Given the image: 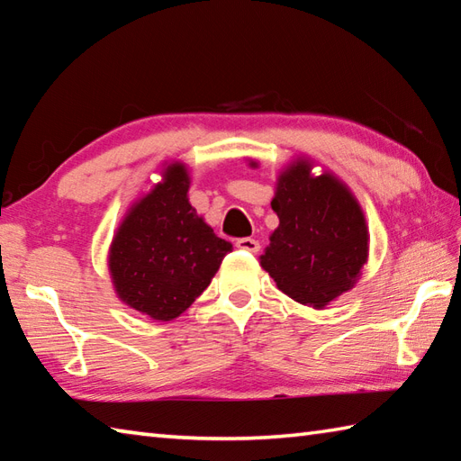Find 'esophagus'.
<instances>
[{"mask_svg":"<svg viewBox=\"0 0 461 461\" xmlns=\"http://www.w3.org/2000/svg\"><path fill=\"white\" fill-rule=\"evenodd\" d=\"M238 249H243V251H249V253H258L259 251V241L251 240V238H241L236 241Z\"/></svg>","mask_w":461,"mask_h":461,"instance_id":"34e87169","label":"esophagus"}]
</instances>
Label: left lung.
<instances>
[{
    "label": "left lung",
    "instance_id": "8db88e82",
    "mask_svg": "<svg viewBox=\"0 0 461 461\" xmlns=\"http://www.w3.org/2000/svg\"><path fill=\"white\" fill-rule=\"evenodd\" d=\"M251 168L259 162L249 158ZM307 154L287 162L277 174L271 208L279 225L259 256L277 289L293 301L325 309L357 285L368 261V223L347 182Z\"/></svg>",
    "mask_w": 461,
    "mask_h": 461
}]
</instances>
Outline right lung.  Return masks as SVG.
<instances>
[{
	"instance_id": "add662e5",
	"label": "right lung",
	"mask_w": 461,
	"mask_h": 461,
	"mask_svg": "<svg viewBox=\"0 0 461 461\" xmlns=\"http://www.w3.org/2000/svg\"><path fill=\"white\" fill-rule=\"evenodd\" d=\"M192 168L166 160L160 180L126 210L109 246V276L126 307L152 321L178 319L233 249L190 203Z\"/></svg>"
}]
</instances>
